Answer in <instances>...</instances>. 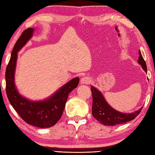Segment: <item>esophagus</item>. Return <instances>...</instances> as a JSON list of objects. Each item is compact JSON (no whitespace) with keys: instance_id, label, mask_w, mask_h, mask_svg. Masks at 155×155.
I'll list each match as a JSON object with an SVG mask.
<instances>
[{"instance_id":"34e87169","label":"esophagus","mask_w":155,"mask_h":155,"mask_svg":"<svg viewBox=\"0 0 155 155\" xmlns=\"http://www.w3.org/2000/svg\"><path fill=\"white\" fill-rule=\"evenodd\" d=\"M91 82V80L89 77H83L81 79V84H89Z\"/></svg>"}]
</instances>
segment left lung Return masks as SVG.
Returning <instances> with one entry per match:
<instances>
[{"mask_svg": "<svg viewBox=\"0 0 155 155\" xmlns=\"http://www.w3.org/2000/svg\"><path fill=\"white\" fill-rule=\"evenodd\" d=\"M139 54L140 56L138 60V64H140L144 71L147 72L146 62L142 56L140 51H139ZM91 90L93 97V116L105 126H114L130 122L134 120L140 113L142 109V107H141L138 110L131 114H125L117 111L107 104L102 93L98 89L91 86Z\"/></svg>", "mask_w": 155, "mask_h": 155, "instance_id": "left-lung-1", "label": "left lung"}]
</instances>
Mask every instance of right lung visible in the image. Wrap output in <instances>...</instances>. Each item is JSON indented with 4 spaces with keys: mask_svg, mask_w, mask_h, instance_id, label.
<instances>
[{
    "mask_svg": "<svg viewBox=\"0 0 155 155\" xmlns=\"http://www.w3.org/2000/svg\"><path fill=\"white\" fill-rule=\"evenodd\" d=\"M33 31V28L25 29L14 45L5 72L6 93L11 105L26 123L38 128H50L60 119L68 95L77 87L79 78L76 77L70 81L43 101H31L20 95L15 84L17 52L32 37Z\"/></svg>",
    "mask_w": 155,
    "mask_h": 155,
    "instance_id": "add662e5",
    "label": "right lung"
}]
</instances>
